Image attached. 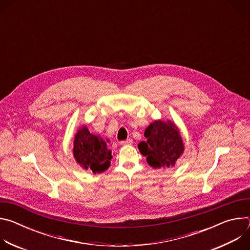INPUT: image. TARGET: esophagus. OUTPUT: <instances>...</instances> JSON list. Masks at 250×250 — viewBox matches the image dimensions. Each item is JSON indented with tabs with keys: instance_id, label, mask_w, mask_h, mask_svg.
Returning <instances> with one entry per match:
<instances>
[{
	"instance_id": "34e87169",
	"label": "esophagus",
	"mask_w": 250,
	"mask_h": 250,
	"mask_svg": "<svg viewBox=\"0 0 250 250\" xmlns=\"http://www.w3.org/2000/svg\"><path fill=\"white\" fill-rule=\"evenodd\" d=\"M120 144H121V146H129V145L132 144V139L128 138L126 140H123V141L120 142Z\"/></svg>"
}]
</instances>
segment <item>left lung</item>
Wrapping results in <instances>:
<instances>
[{
  "mask_svg": "<svg viewBox=\"0 0 250 250\" xmlns=\"http://www.w3.org/2000/svg\"><path fill=\"white\" fill-rule=\"evenodd\" d=\"M145 136L147 140L139 142L138 149L155 169L174 166L184 151L180 132L171 122H153L146 129Z\"/></svg>",
  "mask_w": 250,
  "mask_h": 250,
  "instance_id": "1",
  "label": "left lung"
}]
</instances>
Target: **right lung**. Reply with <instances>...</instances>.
I'll return each instance as SVG.
<instances>
[{
	"instance_id": "add662e5",
	"label": "right lung",
	"mask_w": 250,
	"mask_h": 250,
	"mask_svg": "<svg viewBox=\"0 0 250 250\" xmlns=\"http://www.w3.org/2000/svg\"><path fill=\"white\" fill-rule=\"evenodd\" d=\"M73 154L79 165L93 173H101L108 169L112 159V151L100 136L90 133L86 125L75 135Z\"/></svg>"
}]
</instances>
